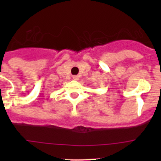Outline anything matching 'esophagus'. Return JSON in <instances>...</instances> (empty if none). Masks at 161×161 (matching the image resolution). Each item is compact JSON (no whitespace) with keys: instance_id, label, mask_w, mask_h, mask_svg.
Returning a JSON list of instances; mask_svg holds the SVG:
<instances>
[{"instance_id":"1","label":"esophagus","mask_w":161,"mask_h":161,"mask_svg":"<svg viewBox=\"0 0 161 161\" xmlns=\"http://www.w3.org/2000/svg\"><path fill=\"white\" fill-rule=\"evenodd\" d=\"M72 79L75 80H79V76H72Z\"/></svg>"}]
</instances>
